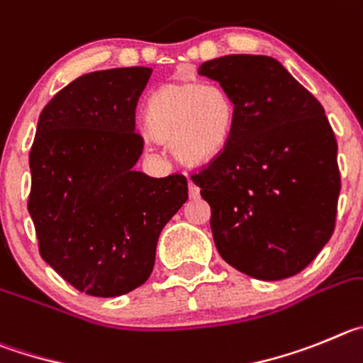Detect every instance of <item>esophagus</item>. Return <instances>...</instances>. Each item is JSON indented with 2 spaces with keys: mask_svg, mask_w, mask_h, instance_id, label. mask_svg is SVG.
<instances>
[{
  "mask_svg": "<svg viewBox=\"0 0 363 363\" xmlns=\"http://www.w3.org/2000/svg\"><path fill=\"white\" fill-rule=\"evenodd\" d=\"M188 194H189V197H191V199H199V197H201V188H199L197 184H194V182L189 181Z\"/></svg>",
  "mask_w": 363,
  "mask_h": 363,
  "instance_id": "34e87169",
  "label": "esophagus"
}]
</instances>
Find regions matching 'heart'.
I'll use <instances>...</instances> for the list:
<instances>
[{
	"mask_svg": "<svg viewBox=\"0 0 363 363\" xmlns=\"http://www.w3.org/2000/svg\"><path fill=\"white\" fill-rule=\"evenodd\" d=\"M235 106L213 83L174 81L148 99L145 125L153 141L172 145L175 157L201 166L220 155L230 141Z\"/></svg>",
	"mask_w": 363,
	"mask_h": 363,
	"instance_id": "obj_1",
	"label": "heart"
}]
</instances>
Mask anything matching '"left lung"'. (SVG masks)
Wrapping results in <instances>:
<instances>
[{"label":"left lung","mask_w":363,"mask_h":363,"mask_svg":"<svg viewBox=\"0 0 363 363\" xmlns=\"http://www.w3.org/2000/svg\"><path fill=\"white\" fill-rule=\"evenodd\" d=\"M199 74L235 106L226 148L191 175L211 208L215 246L253 279L296 275L335 231L338 145L324 108L269 55H224Z\"/></svg>","instance_id":"8db88e82"}]
</instances>
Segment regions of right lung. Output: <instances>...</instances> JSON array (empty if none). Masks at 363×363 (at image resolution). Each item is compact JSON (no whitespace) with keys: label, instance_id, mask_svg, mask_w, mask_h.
I'll list each match as a JSON object with an SVG mask.
<instances>
[{"label":"right lung","instance_id":"1","mask_svg":"<svg viewBox=\"0 0 363 363\" xmlns=\"http://www.w3.org/2000/svg\"><path fill=\"white\" fill-rule=\"evenodd\" d=\"M152 68L84 74L39 116L30 150L28 213L39 253L68 284L121 296L148 280L166 222L188 201V181L137 172L135 108Z\"/></svg>","mask_w":363,"mask_h":363}]
</instances>
